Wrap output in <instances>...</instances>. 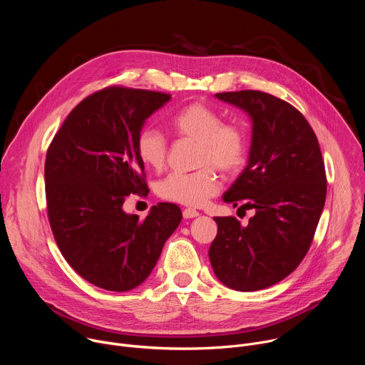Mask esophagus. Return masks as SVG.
Masks as SVG:
<instances>
[{
	"label": "esophagus",
	"mask_w": 365,
	"mask_h": 365,
	"mask_svg": "<svg viewBox=\"0 0 365 365\" xmlns=\"http://www.w3.org/2000/svg\"><path fill=\"white\" fill-rule=\"evenodd\" d=\"M197 215H199V212L196 210H192V207H186V210H183V218H186V220L195 218Z\"/></svg>",
	"instance_id": "1"
}]
</instances>
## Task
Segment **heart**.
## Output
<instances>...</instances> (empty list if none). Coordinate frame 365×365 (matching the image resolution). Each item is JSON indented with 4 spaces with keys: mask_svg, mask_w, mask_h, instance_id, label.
<instances>
[{
    "mask_svg": "<svg viewBox=\"0 0 365 365\" xmlns=\"http://www.w3.org/2000/svg\"><path fill=\"white\" fill-rule=\"evenodd\" d=\"M170 128L179 138L196 141L195 163L197 170L173 172L158 183L160 197L186 206H202L220 189L218 169L231 176L238 173L248 155V134L238 121H222V115L210 106L193 102L176 111ZM135 150L144 166L160 170L169 155L166 135L154 127H144L137 134Z\"/></svg>",
    "mask_w": 365,
    "mask_h": 365,
    "instance_id": "1",
    "label": "heart"
}]
</instances>
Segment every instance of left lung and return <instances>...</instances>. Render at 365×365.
<instances>
[{"label": "left lung", "instance_id": "left-lung-1", "mask_svg": "<svg viewBox=\"0 0 365 365\" xmlns=\"http://www.w3.org/2000/svg\"><path fill=\"white\" fill-rule=\"evenodd\" d=\"M217 96L252 120L248 165L224 200L255 215L247 227L235 217H215L218 232L207 254L224 284L262 290L294 272L309 251L327 197L325 165L315 131L289 102L254 89Z\"/></svg>", "mask_w": 365, "mask_h": 365}]
</instances>
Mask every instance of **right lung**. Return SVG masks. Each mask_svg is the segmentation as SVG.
Segmentation results:
<instances>
[{
	"label": "right lung",
	"instance_id": "1",
	"mask_svg": "<svg viewBox=\"0 0 365 365\" xmlns=\"http://www.w3.org/2000/svg\"><path fill=\"white\" fill-rule=\"evenodd\" d=\"M169 99L158 91L102 88L69 113L47 148L51 232L71 267L101 289L143 283L182 221L180 207L169 202L154 205L144 220L123 211L125 196L147 192L137 134Z\"/></svg>",
	"mask_w": 365,
	"mask_h": 365
}]
</instances>
